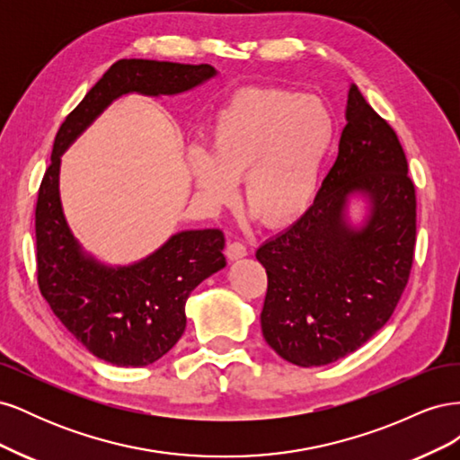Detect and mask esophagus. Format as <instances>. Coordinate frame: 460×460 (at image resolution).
Wrapping results in <instances>:
<instances>
[{
	"instance_id": "34e87169",
	"label": "esophagus",
	"mask_w": 460,
	"mask_h": 460,
	"mask_svg": "<svg viewBox=\"0 0 460 460\" xmlns=\"http://www.w3.org/2000/svg\"><path fill=\"white\" fill-rule=\"evenodd\" d=\"M245 255H247V247H245L243 243H240V242H232V243H228V247H226V257H228L230 261L243 259Z\"/></svg>"
}]
</instances>
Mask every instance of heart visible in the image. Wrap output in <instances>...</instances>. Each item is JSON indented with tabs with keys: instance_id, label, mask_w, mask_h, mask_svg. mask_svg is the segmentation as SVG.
<instances>
[{
	"instance_id": "1",
	"label": "heart",
	"mask_w": 460,
	"mask_h": 460,
	"mask_svg": "<svg viewBox=\"0 0 460 460\" xmlns=\"http://www.w3.org/2000/svg\"><path fill=\"white\" fill-rule=\"evenodd\" d=\"M336 117L316 95L284 88H247L213 117L208 153L191 149L190 172L211 207L235 198L262 225L284 228L309 211L336 142Z\"/></svg>"
}]
</instances>
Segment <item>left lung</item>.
<instances>
[{
    "label": "left lung",
    "mask_w": 460,
    "mask_h": 460,
    "mask_svg": "<svg viewBox=\"0 0 460 460\" xmlns=\"http://www.w3.org/2000/svg\"><path fill=\"white\" fill-rule=\"evenodd\" d=\"M338 159L296 225L257 249L269 288L262 336L288 363H336L365 345L394 314L409 282L416 196L394 128L349 86ZM369 213L353 227L350 198Z\"/></svg>",
    "instance_id": "1"
}]
</instances>
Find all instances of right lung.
<instances>
[{
  "label": "right lung",
  "mask_w": 460,
  "mask_h": 460,
  "mask_svg": "<svg viewBox=\"0 0 460 460\" xmlns=\"http://www.w3.org/2000/svg\"><path fill=\"white\" fill-rule=\"evenodd\" d=\"M213 76L211 65L120 59L55 136L36 203L38 286L63 326L92 355L115 367H147L182 338L190 294L226 267L225 234L218 228L178 232L146 259L109 267L86 253L66 225L59 196L61 155L120 95H176Z\"/></svg>",
  "instance_id": "add662e5"
}]
</instances>
